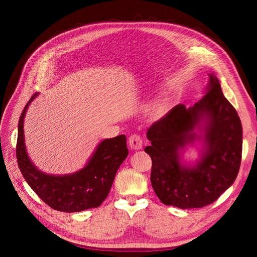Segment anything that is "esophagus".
<instances>
[{
    "mask_svg": "<svg viewBox=\"0 0 257 257\" xmlns=\"http://www.w3.org/2000/svg\"><path fill=\"white\" fill-rule=\"evenodd\" d=\"M128 146L133 150H141L143 148V138L138 134H133L128 137Z\"/></svg>",
    "mask_w": 257,
    "mask_h": 257,
    "instance_id": "1",
    "label": "esophagus"
}]
</instances>
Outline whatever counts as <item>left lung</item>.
Listing matches in <instances>:
<instances>
[{
	"instance_id": "8db88e82",
	"label": "left lung",
	"mask_w": 257,
	"mask_h": 257,
	"mask_svg": "<svg viewBox=\"0 0 257 257\" xmlns=\"http://www.w3.org/2000/svg\"><path fill=\"white\" fill-rule=\"evenodd\" d=\"M206 94L193 107L179 104L147 132L151 142V184L164 205L180 209L212 204L236 180L242 153V125L223 95L219 79L209 75ZM205 118V151L193 168L181 166L178 150L196 138L192 131Z\"/></svg>"
}]
</instances>
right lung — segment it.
Wrapping results in <instances>:
<instances>
[{"mask_svg":"<svg viewBox=\"0 0 257 257\" xmlns=\"http://www.w3.org/2000/svg\"><path fill=\"white\" fill-rule=\"evenodd\" d=\"M36 95L37 93L22 110L18 124L16 154L23 178L45 204L58 211L79 212L97 208L108 196L116 170L127 157L126 137L119 135L105 139L98 145L87 166L79 172L65 176L46 175L30 161L23 136V119Z\"/></svg>","mask_w":257,"mask_h":257,"instance_id":"right-lung-1","label":"right lung"}]
</instances>
